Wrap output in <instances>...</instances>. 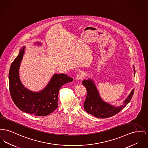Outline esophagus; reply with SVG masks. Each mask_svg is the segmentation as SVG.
Listing matches in <instances>:
<instances>
[{"instance_id":"34e87169","label":"esophagus","mask_w":148,"mask_h":148,"mask_svg":"<svg viewBox=\"0 0 148 148\" xmlns=\"http://www.w3.org/2000/svg\"><path fill=\"white\" fill-rule=\"evenodd\" d=\"M84 78H85V74L84 73L80 72L76 75V79L77 80H82Z\"/></svg>"}]
</instances>
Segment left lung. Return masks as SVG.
Masks as SVG:
<instances>
[{"mask_svg":"<svg viewBox=\"0 0 148 148\" xmlns=\"http://www.w3.org/2000/svg\"><path fill=\"white\" fill-rule=\"evenodd\" d=\"M135 70L134 69V75ZM82 84L87 90V96L84 104V107L87 113L97 118H106L112 117L124 108L130 102L134 93L133 89L128 97L123 103L122 106L115 107L104 101L100 98L98 91L94 81L91 79H84Z\"/></svg>","mask_w":148,"mask_h":148,"instance_id":"8db88e82","label":"left lung"}]
</instances>
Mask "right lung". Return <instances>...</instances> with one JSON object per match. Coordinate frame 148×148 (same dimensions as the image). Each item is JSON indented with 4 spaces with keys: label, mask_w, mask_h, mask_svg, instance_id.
Masks as SVG:
<instances>
[{
    "label": "right lung",
    "mask_w": 148,
    "mask_h": 148,
    "mask_svg": "<svg viewBox=\"0 0 148 148\" xmlns=\"http://www.w3.org/2000/svg\"><path fill=\"white\" fill-rule=\"evenodd\" d=\"M41 45L40 42H36ZM25 47L12 62L9 72V84L11 98L21 110L37 116H45L58 107V97L60 88L69 83L73 79L67 75L54 74L47 86L39 92H34L26 88L19 77L20 63L25 52Z\"/></svg>",
    "instance_id": "obj_1"
}]
</instances>
